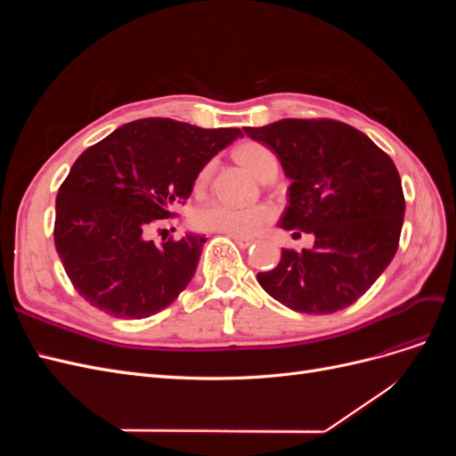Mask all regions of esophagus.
<instances>
[{
    "label": "esophagus",
    "mask_w": 456,
    "mask_h": 456,
    "mask_svg": "<svg viewBox=\"0 0 456 456\" xmlns=\"http://www.w3.org/2000/svg\"><path fill=\"white\" fill-rule=\"evenodd\" d=\"M233 241H236L241 249H247V247H251L255 243L253 238H247V236H230Z\"/></svg>",
    "instance_id": "34e87169"
}]
</instances>
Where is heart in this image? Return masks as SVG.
<instances>
[{
  "label": "heart",
  "instance_id": "1",
  "mask_svg": "<svg viewBox=\"0 0 456 456\" xmlns=\"http://www.w3.org/2000/svg\"><path fill=\"white\" fill-rule=\"evenodd\" d=\"M236 158L249 169L256 178L265 181L266 176L278 173V156L258 142H245L236 148ZM213 165L207 163L196 176V188H203L209 183ZM275 211L270 205L253 207H233L220 201H209L201 205L194 213V226L203 232L226 233V236H255V233L273 220Z\"/></svg>",
  "mask_w": 456,
  "mask_h": 456
}]
</instances>
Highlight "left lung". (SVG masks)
<instances>
[{"label":"left lung","mask_w":456,"mask_h":456,"mask_svg":"<svg viewBox=\"0 0 456 456\" xmlns=\"http://www.w3.org/2000/svg\"><path fill=\"white\" fill-rule=\"evenodd\" d=\"M291 178L280 226L314 233L312 249H281L258 272L265 291L302 314H333L365 295L392 262L405 198L390 156L367 134L335 119H280L245 127Z\"/></svg>","instance_id":"8db88e82"}]
</instances>
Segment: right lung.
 Returning <instances> with one entry per match:
<instances>
[{
	"label": "right lung",
	"mask_w": 456,
	"mask_h": 456,
	"mask_svg": "<svg viewBox=\"0 0 456 456\" xmlns=\"http://www.w3.org/2000/svg\"><path fill=\"white\" fill-rule=\"evenodd\" d=\"M243 133L169 118L126 123L81 154L61 184L54 247L76 291L119 320L173 305L194 278L205 238L146 240L184 203L207 161Z\"/></svg>",
	"instance_id": "obj_1"
}]
</instances>
